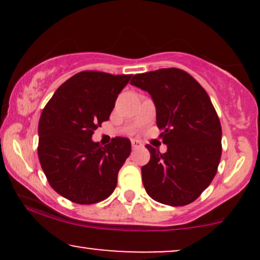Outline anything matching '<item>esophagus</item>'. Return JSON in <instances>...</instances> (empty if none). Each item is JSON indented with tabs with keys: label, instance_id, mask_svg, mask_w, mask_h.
<instances>
[{
	"label": "esophagus",
	"instance_id": "esophagus-1",
	"mask_svg": "<svg viewBox=\"0 0 260 260\" xmlns=\"http://www.w3.org/2000/svg\"><path fill=\"white\" fill-rule=\"evenodd\" d=\"M140 143L139 142H137V140H132V148L133 149H137V148H139L140 147Z\"/></svg>",
	"mask_w": 260,
	"mask_h": 260
}]
</instances>
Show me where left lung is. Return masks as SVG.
I'll return each mask as SVG.
<instances>
[{
  "mask_svg": "<svg viewBox=\"0 0 260 260\" xmlns=\"http://www.w3.org/2000/svg\"><path fill=\"white\" fill-rule=\"evenodd\" d=\"M131 84L148 91L156 106V124L168 151L147 144L150 161L142 168L145 190L172 207L194 202L215 177L221 159V124L210 98L180 68L133 76Z\"/></svg>",
  "mask_w": 260,
  "mask_h": 260,
  "instance_id": "left-lung-1",
  "label": "left lung"
}]
</instances>
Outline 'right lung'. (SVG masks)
<instances>
[{
  "label": "right lung",
  "mask_w": 260,
  "mask_h": 260,
  "mask_svg": "<svg viewBox=\"0 0 260 260\" xmlns=\"http://www.w3.org/2000/svg\"><path fill=\"white\" fill-rule=\"evenodd\" d=\"M131 77L83 71L66 80L44 107L39 160L50 186L68 201L95 204L115 190L118 171L131 154V140L115 137L100 147L91 136L109 120Z\"/></svg>",
  "instance_id": "add662e5"
}]
</instances>
